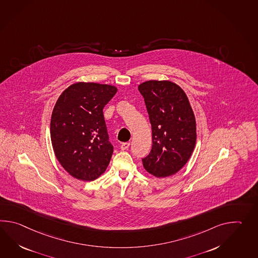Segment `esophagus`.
Segmentation results:
<instances>
[{
  "label": "esophagus",
  "instance_id": "esophagus-1",
  "mask_svg": "<svg viewBox=\"0 0 258 258\" xmlns=\"http://www.w3.org/2000/svg\"><path fill=\"white\" fill-rule=\"evenodd\" d=\"M130 145H131V143H123L121 144V150L122 151H125V150L128 149V147H130Z\"/></svg>",
  "mask_w": 258,
  "mask_h": 258
}]
</instances>
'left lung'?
Returning <instances> with one entry per match:
<instances>
[{"label": "left lung", "mask_w": 258, "mask_h": 258, "mask_svg": "<svg viewBox=\"0 0 258 258\" xmlns=\"http://www.w3.org/2000/svg\"><path fill=\"white\" fill-rule=\"evenodd\" d=\"M152 126V149L143 166L157 178L176 174L189 160L196 142L195 117L183 90L167 80L138 87Z\"/></svg>", "instance_id": "left-lung-1"}]
</instances>
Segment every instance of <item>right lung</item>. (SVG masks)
I'll return each mask as SVG.
<instances>
[{
  "label": "right lung",
  "instance_id": "1",
  "mask_svg": "<svg viewBox=\"0 0 258 258\" xmlns=\"http://www.w3.org/2000/svg\"><path fill=\"white\" fill-rule=\"evenodd\" d=\"M115 92L114 86L80 82L58 98L51 119L52 148L74 178L93 180L108 166L114 147L103 109Z\"/></svg>",
  "mask_w": 258,
  "mask_h": 258
}]
</instances>
